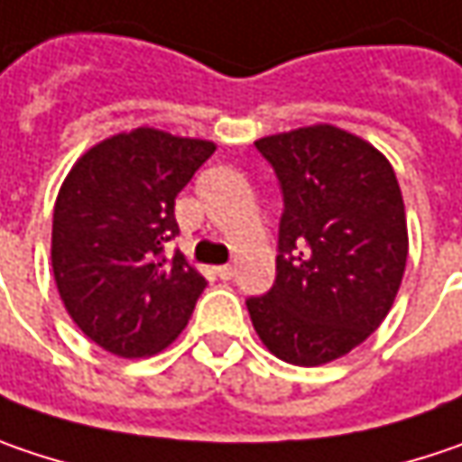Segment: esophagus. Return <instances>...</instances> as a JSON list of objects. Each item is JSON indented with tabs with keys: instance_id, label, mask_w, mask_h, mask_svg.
<instances>
[{
	"instance_id": "1",
	"label": "esophagus",
	"mask_w": 462,
	"mask_h": 462,
	"mask_svg": "<svg viewBox=\"0 0 462 462\" xmlns=\"http://www.w3.org/2000/svg\"><path fill=\"white\" fill-rule=\"evenodd\" d=\"M214 274H217L219 280H232V277H235V266H232V263L217 266V269H214Z\"/></svg>"
}]
</instances>
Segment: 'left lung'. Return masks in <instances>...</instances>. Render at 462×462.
Returning a JSON list of instances; mask_svg holds the SVG:
<instances>
[{"mask_svg": "<svg viewBox=\"0 0 462 462\" xmlns=\"http://www.w3.org/2000/svg\"><path fill=\"white\" fill-rule=\"evenodd\" d=\"M256 149L274 167L285 211L277 280L245 306L269 353L321 366L393 309L408 261L402 193L387 156L335 125L266 135Z\"/></svg>", "mask_w": 462, "mask_h": 462, "instance_id": "obj_1", "label": "left lung"}]
</instances>
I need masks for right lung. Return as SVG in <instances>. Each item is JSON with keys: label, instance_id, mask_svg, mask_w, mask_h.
<instances>
[{"label": "right lung", "instance_id": "1", "mask_svg": "<svg viewBox=\"0 0 462 462\" xmlns=\"http://www.w3.org/2000/svg\"><path fill=\"white\" fill-rule=\"evenodd\" d=\"M214 149L211 141L135 127L96 143L65 177L51 269L69 319L104 350L143 358L185 329L206 280L164 245L180 232L177 193Z\"/></svg>", "mask_w": 462, "mask_h": 462}]
</instances>
